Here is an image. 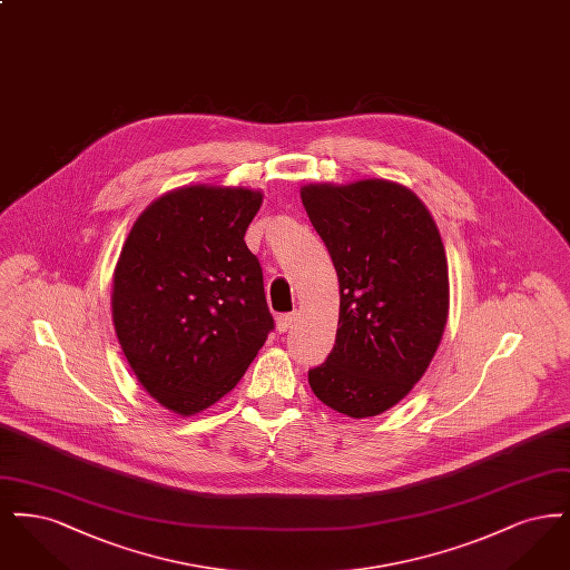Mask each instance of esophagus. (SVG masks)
<instances>
[{
	"label": "esophagus",
	"instance_id": "obj_1",
	"mask_svg": "<svg viewBox=\"0 0 570 570\" xmlns=\"http://www.w3.org/2000/svg\"><path fill=\"white\" fill-rule=\"evenodd\" d=\"M295 321H297V314L295 312H291V314H279L277 316V331H288L291 326L295 325Z\"/></svg>",
	"mask_w": 570,
	"mask_h": 570
}]
</instances>
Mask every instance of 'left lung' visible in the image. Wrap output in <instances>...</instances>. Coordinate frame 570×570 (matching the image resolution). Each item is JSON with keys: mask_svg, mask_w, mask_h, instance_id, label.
<instances>
[{"mask_svg": "<svg viewBox=\"0 0 570 570\" xmlns=\"http://www.w3.org/2000/svg\"><path fill=\"white\" fill-rule=\"evenodd\" d=\"M301 200L340 279V323L314 395L365 419L402 402L428 372L449 316V267L434 217L406 186L309 184Z\"/></svg>", "mask_w": 570, "mask_h": 570, "instance_id": "left-lung-1", "label": "left lung"}]
</instances>
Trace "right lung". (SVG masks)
<instances>
[{"label": "right lung", "mask_w": 570, "mask_h": 570, "mask_svg": "<svg viewBox=\"0 0 570 570\" xmlns=\"http://www.w3.org/2000/svg\"><path fill=\"white\" fill-rule=\"evenodd\" d=\"M263 205L247 188L186 186L135 222L112 275V323L136 379L196 414L237 386L273 316L244 237Z\"/></svg>", "instance_id": "add662e5"}]
</instances>
